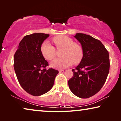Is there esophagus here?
Returning <instances> with one entry per match:
<instances>
[{
	"mask_svg": "<svg viewBox=\"0 0 121 121\" xmlns=\"http://www.w3.org/2000/svg\"><path fill=\"white\" fill-rule=\"evenodd\" d=\"M67 70H66V69H63V70H59V72L60 73H65L67 72Z\"/></svg>",
	"mask_w": 121,
	"mask_h": 121,
	"instance_id": "esophagus-1",
	"label": "esophagus"
}]
</instances>
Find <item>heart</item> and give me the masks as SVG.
<instances>
[{"instance_id": "heart-1", "label": "heart", "mask_w": 121, "mask_h": 121, "mask_svg": "<svg viewBox=\"0 0 121 121\" xmlns=\"http://www.w3.org/2000/svg\"><path fill=\"white\" fill-rule=\"evenodd\" d=\"M53 41L58 49L63 48L62 58H56L51 62V66L56 69H64L74 63H78L83 57V49L80 44L74 43L67 36H58ZM42 55L47 60H52L55 57L54 46L48 40L44 41L41 46Z\"/></svg>"}]
</instances>
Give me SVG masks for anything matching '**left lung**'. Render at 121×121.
<instances>
[{"mask_svg": "<svg viewBox=\"0 0 121 121\" xmlns=\"http://www.w3.org/2000/svg\"><path fill=\"white\" fill-rule=\"evenodd\" d=\"M80 43L83 57L72 69L73 76L68 81L69 89L77 96L86 99L101 90L110 70L108 52L100 41L88 35L78 33L74 36Z\"/></svg>", "mask_w": 121, "mask_h": 121, "instance_id": "left-lung-1", "label": "left lung"}]
</instances>
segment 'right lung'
Instances as JSON below:
<instances>
[{"label":"right lung","instance_id":"1","mask_svg":"<svg viewBox=\"0 0 121 121\" xmlns=\"http://www.w3.org/2000/svg\"><path fill=\"white\" fill-rule=\"evenodd\" d=\"M49 35L35 33L22 39L14 57V67L21 87L33 96L48 92L53 86L58 71L46 70L48 63L41 51V46ZM43 68V69H42Z\"/></svg>","mask_w":121,"mask_h":121}]
</instances>
